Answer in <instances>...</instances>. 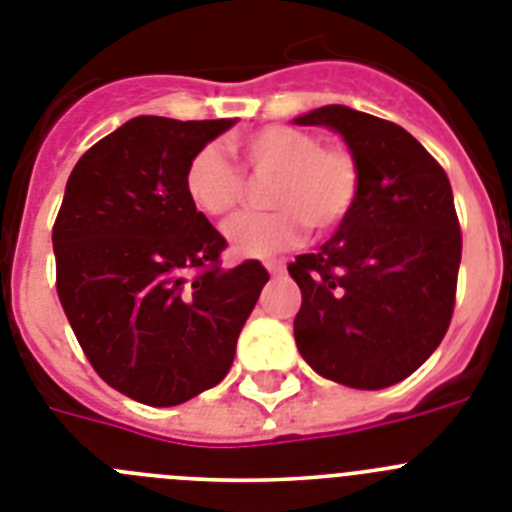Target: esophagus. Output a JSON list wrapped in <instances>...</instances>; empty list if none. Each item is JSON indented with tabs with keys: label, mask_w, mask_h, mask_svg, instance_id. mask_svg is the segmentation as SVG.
<instances>
[{
	"label": "esophagus",
	"mask_w": 512,
	"mask_h": 512,
	"mask_svg": "<svg viewBox=\"0 0 512 512\" xmlns=\"http://www.w3.org/2000/svg\"><path fill=\"white\" fill-rule=\"evenodd\" d=\"M266 271H269L271 277H282L284 264H282V261H266Z\"/></svg>",
	"instance_id": "obj_1"
}]
</instances>
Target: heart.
<instances>
[{"mask_svg": "<svg viewBox=\"0 0 512 512\" xmlns=\"http://www.w3.org/2000/svg\"><path fill=\"white\" fill-rule=\"evenodd\" d=\"M248 171L266 187L269 212H248L225 225L230 251L241 259H269L295 248L305 225L336 230L351 215L361 192L359 161L346 146H323L310 130L269 125L235 143ZM187 197L202 215L225 217L241 205L243 179L215 146L197 151L184 171Z\"/></svg>", "mask_w": 512, "mask_h": 512, "instance_id": "1", "label": "heart"}]
</instances>
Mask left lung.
I'll return each instance as SVG.
<instances>
[{
	"label": "left lung",
	"instance_id": "left-lung-1",
	"mask_svg": "<svg viewBox=\"0 0 512 512\" xmlns=\"http://www.w3.org/2000/svg\"><path fill=\"white\" fill-rule=\"evenodd\" d=\"M292 122L341 135L361 169L351 215L287 266L302 292L297 348L320 377L384 390L410 377L449 330L461 261L449 176L382 117L325 104Z\"/></svg>",
	"mask_w": 512,
	"mask_h": 512
}]
</instances>
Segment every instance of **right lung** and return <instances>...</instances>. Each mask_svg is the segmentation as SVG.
<instances>
[{
  "instance_id": "add662e5",
  "label": "right lung",
  "mask_w": 512,
  "mask_h": 512,
  "mask_svg": "<svg viewBox=\"0 0 512 512\" xmlns=\"http://www.w3.org/2000/svg\"><path fill=\"white\" fill-rule=\"evenodd\" d=\"M233 120L140 115L71 171L53 225L63 312L89 364L130 400L171 408L225 379L269 271L220 269L228 246L184 171Z\"/></svg>"
}]
</instances>
